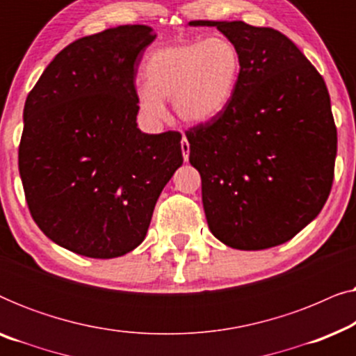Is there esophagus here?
<instances>
[{
	"instance_id": "esophagus-1",
	"label": "esophagus",
	"mask_w": 356,
	"mask_h": 356,
	"mask_svg": "<svg viewBox=\"0 0 356 356\" xmlns=\"http://www.w3.org/2000/svg\"><path fill=\"white\" fill-rule=\"evenodd\" d=\"M181 152H183L184 162H188V159H189V143H188L186 136H183V139H181Z\"/></svg>"
}]
</instances>
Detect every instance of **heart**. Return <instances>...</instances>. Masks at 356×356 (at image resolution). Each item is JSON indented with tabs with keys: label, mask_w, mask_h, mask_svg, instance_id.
<instances>
[{
	"label": "heart",
	"mask_w": 356,
	"mask_h": 356,
	"mask_svg": "<svg viewBox=\"0 0 356 356\" xmlns=\"http://www.w3.org/2000/svg\"><path fill=\"white\" fill-rule=\"evenodd\" d=\"M240 65L236 47L220 35L163 47L145 61V86L136 90V104L150 123H160L167 115L163 100H173L184 123H209L232 102Z\"/></svg>",
	"instance_id": "heart-1"
}]
</instances>
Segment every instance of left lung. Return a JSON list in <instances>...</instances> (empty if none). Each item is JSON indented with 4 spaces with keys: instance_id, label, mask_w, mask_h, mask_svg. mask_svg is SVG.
<instances>
[{
    "instance_id": "8db88e82",
    "label": "left lung",
    "mask_w": 356,
    "mask_h": 356,
    "mask_svg": "<svg viewBox=\"0 0 356 356\" xmlns=\"http://www.w3.org/2000/svg\"><path fill=\"white\" fill-rule=\"evenodd\" d=\"M217 27L240 53L233 99L216 120L186 131L212 235L235 250L282 245L327 201L337 155L330 97L298 47L270 27Z\"/></svg>"
}]
</instances>
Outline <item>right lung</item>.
<instances>
[{
    "label": "right lung",
    "mask_w": 356,
    "mask_h": 356,
    "mask_svg": "<svg viewBox=\"0 0 356 356\" xmlns=\"http://www.w3.org/2000/svg\"><path fill=\"white\" fill-rule=\"evenodd\" d=\"M155 35L120 26L53 58L24 105L19 173L38 228L76 254L111 259L144 241L181 167V134L138 128L136 67Z\"/></svg>",
    "instance_id": "obj_1"
}]
</instances>
